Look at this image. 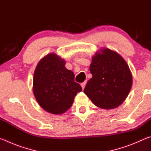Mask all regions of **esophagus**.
I'll use <instances>...</instances> for the list:
<instances>
[{
  "label": "esophagus",
  "mask_w": 151,
  "mask_h": 151,
  "mask_svg": "<svg viewBox=\"0 0 151 151\" xmlns=\"http://www.w3.org/2000/svg\"><path fill=\"white\" fill-rule=\"evenodd\" d=\"M86 84V81H85V82H83V83H82L81 84V86H82V88H83V89L85 88Z\"/></svg>",
  "instance_id": "esophagus-1"
}]
</instances>
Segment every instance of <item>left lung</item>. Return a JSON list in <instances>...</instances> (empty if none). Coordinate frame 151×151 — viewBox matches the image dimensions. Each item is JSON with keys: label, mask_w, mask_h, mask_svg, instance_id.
I'll return each instance as SVG.
<instances>
[{"label": "left lung", "mask_w": 151, "mask_h": 151, "mask_svg": "<svg viewBox=\"0 0 151 151\" xmlns=\"http://www.w3.org/2000/svg\"><path fill=\"white\" fill-rule=\"evenodd\" d=\"M90 72L93 77L84 93L93 104L104 109L121 105L132 86V75L126 61L114 51L103 48L93 57Z\"/></svg>", "instance_id": "1"}]
</instances>
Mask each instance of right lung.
<instances>
[{
  "mask_svg": "<svg viewBox=\"0 0 151 151\" xmlns=\"http://www.w3.org/2000/svg\"><path fill=\"white\" fill-rule=\"evenodd\" d=\"M65 61L53 53L40 60L33 78V92L42 108L50 113L62 114L70 109L81 86L75 74L66 69Z\"/></svg>",
  "mask_w": 151,
  "mask_h": 151,
  "instance_id": "right-lung-1",
  "label": "right lung"
}]
</instances>
